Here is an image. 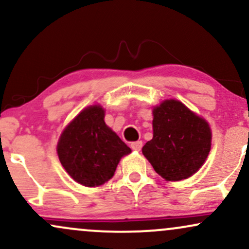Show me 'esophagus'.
Here are the masks:
<instances>
[{
  "instance_id": "esophagus-1",
  "label": "esophagus",
  "mask_w": 249,
  "mask_h": 249,
  "mask_svg": "<svg viewBox=\"0 0 249 249\" xmlns=\"http://www.w3.org/2000/svg\"><path fill=\"white\" fill-rule=\"evenodd\" d=\"M142 147V141L133 142L132 144H131V148H132L133 151H141Z\"/></svg>"
}]
</instances>
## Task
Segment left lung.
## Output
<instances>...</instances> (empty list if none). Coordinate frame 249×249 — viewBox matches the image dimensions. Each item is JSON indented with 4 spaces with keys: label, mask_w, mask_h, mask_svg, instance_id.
<instances>
[{
    "label": "left lung",
    "mask_w": 249,
    "mask_h": 249,
    "mask_svg": "<svg viewBox=\"0 0 249 249\" xmlns=\"http://www.w3.org/2000/svg\"><path fill=\"white\" fill-rule=\"evenodd\" d=\"M153 138L142 154L154 171L170 181L187 179L206 160L212 132L208 123L176 99L153 108Z\"/></svg>",
    "instance_id": "obj_1"
}]
</instances>
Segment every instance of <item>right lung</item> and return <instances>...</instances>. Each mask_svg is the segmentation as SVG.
<instances>
[{"label": "right lung", "instance_id": "add662e5", "mask_svg": "<svg viewBox=\"0 0 249 249\" xmlns=\"http://www.w3.org/2000/svg\"><path fill=\"white\" fill-rule=\"evenodd\" d=\"M105 111L91 105L64 128L58 144L59 161L78 184L96 187L113 177L122 157L131 148L105 124Z\"/></svg>", "mask_w": 249, "mask_h": 249}]
</instances>
